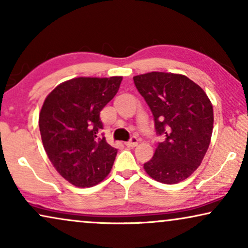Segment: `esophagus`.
<instances>
[{"label":"esophagus","instance_id":"obj_1","mask_svg":"<svg viewBox=\"0 0 248 248\" xmlns=\"http://www.w3.org/2000/svg\"><path fill=\"white\" fill-rule=\"evenodd\" d=\"M138 143H139L138 138L134 137V138H132L130 141L126 142V143H125V145H126V147H128V148H133V147H137Z\"/></svg>","mask_w":248,"mask_h":248}]
</instances>
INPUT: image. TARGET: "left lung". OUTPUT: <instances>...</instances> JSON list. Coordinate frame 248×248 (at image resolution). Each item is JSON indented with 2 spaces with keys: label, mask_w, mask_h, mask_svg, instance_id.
<instances>
[{
  "label": "left lung",
  "mask_w": 248,
  "mask_h": 248,
  "mask_svg": "<svg viewBox=\"0 0 248 248\" xmlns=\"http://www.w3.org/2000/svg\"><path fill=\"white\" fill-rule=\"evenodd\" d=\"M154 115L159 142L144 170L155 181L176 184L204 158L213 130V108L204 90L182 74L150 72L133 78Z\"/></svg>",
  "instance_id": "8db88e82"
}]
</instances>
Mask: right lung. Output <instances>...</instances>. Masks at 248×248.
Here are the masks:
<instances>
[{"instance_id": "add662e5", "label": "right lung", "mask_w": 248, "mask_h": 248, "mask_svg": "<svg viewBox=\"0 0 248 248\" xmlns=\"http://www.w3.org/2000/svg\"><path fill=\"white\" fill-rule=\"evenodd\" d=\"M122 77L76 78L44 101L39 130L59 174L78 187H91L109 174L117 149L101 134L100 111L120 89Z\"/></svg>"}]
</instances>
